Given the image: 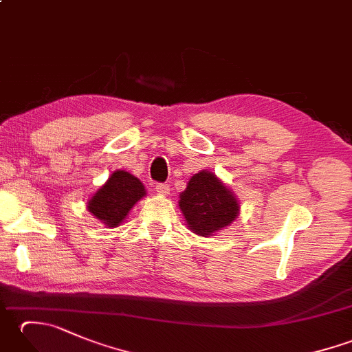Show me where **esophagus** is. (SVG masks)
Here are the masks:
<instances>
[{
  "mask_svg": "<svg viewBox=\"0 0 352 352\" xmlns=\"http://www.w3.org/2000/svg\"><path fill=\"white\" fill-rule=\"evenodd\" d=\"M155 192L159 193V195H168V193H169V186L164 184V183H157L155 184Z\"/></svg>",
  "mask_w": 352,
  "mask_h": 352,
  "instance_id": "obj_1",
  "label": "esophagus"
}]
</instances>
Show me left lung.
I'll return each instance as SVG.
<instances>
[{
	"mask_svg": "<svg viewBox=\"0 0 352 352\" xmlns=\"http://www.w3.org/2000/svg\"><path fill=\"white\" fill-rule=\"evenodd\" d=\"M178 204L190 230L204 237L230 226L239 213L233 193L208 170L190 178Z\"/></svg>",
	"mask_w": 352,
	"mask_h": 352,
	"instance_id": "obj_1",
	"label": "left lung"
}]
</instances>
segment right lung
<instances>
[{
	"instance_id": "add662e5",
	"label": "right lung",
	"mask_w": 352,
	"mask_h": 352,
	"mask_svg": "<svg viewBox=\"0 0 352 352\" xmlns=\"http://www.w3.org/2000/svg\"><path fill=\"white\" fill-rule=\"evenodd\" d=\"M144 195V184L136 177L125 170H115L89 201L87 210L107 227H118Z\"/></svg>"
}]
</instances>
